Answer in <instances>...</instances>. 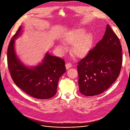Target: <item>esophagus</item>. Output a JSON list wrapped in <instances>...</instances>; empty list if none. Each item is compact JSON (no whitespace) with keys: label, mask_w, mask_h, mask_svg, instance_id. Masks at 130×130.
Masks as SVG:
<instances>
[{"label":"esophagus","mask_w":130,"mask_h":130,"mask_svg":"<svg viewBox=\"0 0 130 130\" xmlns=\"http://www.w3.org/2000/svg\"><path fill=\"white\" fill-rule=\"evenodd\" d=\"M72 67V64L70 63H67L66 64V68L67 69H68L69 68Z\"/></svg>","instance_id":"obj_1"}]
</instances>
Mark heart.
Listing matches in <instances>:
<instances>
[{"label": "heart", "mask_w": 130, "mask_h": 130, "mask_svg": "<svg viewBox=\"0 0 130 130\" xmlns=\"http://www.w3.org/2000/svg\"><path fill=\"white\" fill-rule=\"evenodd\" d=\"M86 32L84 29H74L64 38L65 43L73 45L72 53L77 57L82 58L87 55L93 45V35ZM56 48L62 53H64L67 49L63 44H58Z\"/></svg>", "instance_id": "obj_1"}]
</instances>
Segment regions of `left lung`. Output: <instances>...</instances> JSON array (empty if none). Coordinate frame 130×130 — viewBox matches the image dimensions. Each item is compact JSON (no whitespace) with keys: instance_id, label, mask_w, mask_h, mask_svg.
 Listing matches in <instances>:
<instances>
[{"instance_id":"obj_1","label":"left lung","mask_w":130,"mask_h":130,"mask_svg":"<svg viewBox=\"0 0 130 130\" xmlns=\"http://www.w3.org/2000/svg\"><path fill=\"white\" fill-rule=\"evenodd\" d=\"M122 61L119 39L107 24L103 39L77 63L80 93L90 96L105 92L119 76Z\"/></svg>"}]
</instances>
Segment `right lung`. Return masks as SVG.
<instances>
[{
    "instance_id": "right-lung-1",
    "label": "right lung",
    "mask_w": 130,
    "mask_h": 130,
    "mask_svg": "<svg viewBox=\"0 0 130 130\" xmlns=\"http://www.w3.org/2000/svg\"><path fill=\"white\" fill-rule=\"evenodd\" d=\"M20 26L12 38L7 49V64L13 81L23 91L36 99H48L55 95L60 77L66 71L65 62L46 52L35 66L24 64L15 51V40L22 35Z\"/></svg>"
}]
</instances>
